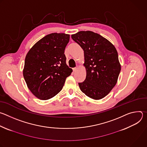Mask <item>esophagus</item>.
Returning <instances> with one entry per match:
<instances>
[{
  "label": "esophagus",
  "mask_w": 147,
  "mask_h": 147,
  "mask_svg": "<svg viewBox=\"0 0 147 147\" xmlns=\"http://www.w3.org/2000/svg\"><path fill=\"white\" fill-rule=\"evenodd\" d=\"M77 67H74V68L73 69V71H76L77 70Z\"/></svg>",
  "instance_id": "1"
}]
</instances>
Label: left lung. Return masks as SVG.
<instances>
[{
	"mask_svg": "<svg viewBox=\"0 0 147 147\" xmlns=\"http://www.w3.org/2000/svg\"><path fill=\"white\" fill-rule=\"evenodd\" d=\"M72 39L83 49L86 78L78 85L88 97L98 100L107 96L115 86L121 66L114 45L92 31H80Z\"/></svg>",
	"mask_w": 147,
	"mask_h": 147,
	"instance_id": "8db88e82",
	"label": "left lung"
}]
</instances>
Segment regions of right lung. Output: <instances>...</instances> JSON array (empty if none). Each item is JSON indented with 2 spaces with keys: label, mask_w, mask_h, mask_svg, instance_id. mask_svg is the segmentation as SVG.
Wrapping results in <instances>:
<instances>
[{
  "label": "right lung",
  "mask_w": 147,
  "mask_h": 147,
  "mask_svg": "<svg viewBox=\"0 0 147 147\" xmlns=\"http://www.w3.org/2000/svg\"><path fill=\"white\" fill-rule=\"evenodd\" d=\"M70 35L52 33L40 39L25 59L23 76L28 88L38 98L47 100L63 88L72 69L66 65L65 50Z\"/></svg>",
  "instance_id": "1"
}]
</instances>
